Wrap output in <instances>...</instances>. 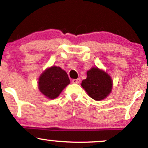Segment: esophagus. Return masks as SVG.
Returning a JSON list of instances; mask_svg holds the SVG:
<instances>
[{"mask_svg": "<svg viewBox=\"0 0 148 148\" xmlns=\"http://www.w3.org/2000/svg\"><path fill=\"white\" fill-rule=\"evenodd\" d=\"M80 82H81V79H73L72 80V83H73V84H79Z\"/></svg>", "mask_w": 148, "mask_h": 148, "instance_id": "obj_1", "label": "esophagus"}]
</instances>
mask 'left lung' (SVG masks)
Listing matches in <instances>:
<instances>
[{
	"label": "left lung",
	"mask_w": 148,
	"mask_h": 148,
	"mask_svg": "<svg viewBox=\"0 0 148 148\" xmlns=\"http://www.w3.org/2000/svg\"><path fill=\"white\" fill-rule=\"evenodd\" d=\"M81 86L92 99L101 101L111 94L113 80L103 69L94 67L87 72V78L83 80Z\"/></svg>",
	"instance_id": "left-lung-1"
}]
</instances>
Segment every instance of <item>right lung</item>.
<instances>
[{
  "label": "right lung",
  "instance_id": "add662e5",
  "mask_svg": "<svg viewBox=\"0 0 148 148\" xmlns=\"http://www.w3.org/2000/svg\"><path fill=\"white\" fill-rule=\"evenodd\" d=\"M37 84L39 90L44 96L53 99L70 84V81L65 71L60 67L53 65L40 74Z\"/></svg>",
  "mask_w": 148,
  "mask_h": 148
}]
</instances>
